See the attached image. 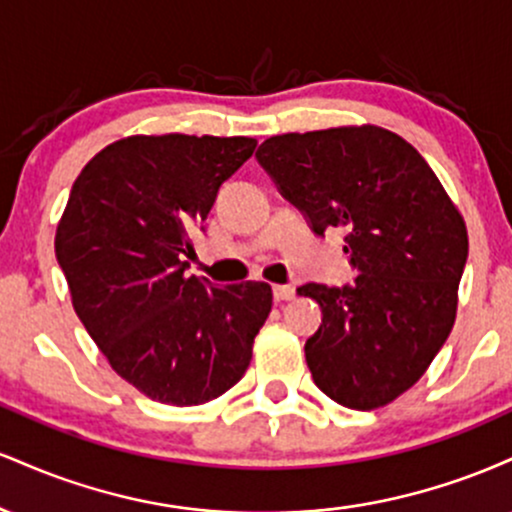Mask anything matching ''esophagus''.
Segmentation results:
<instances>
[{
  "mask_svg": "<svg viewBox=\"0 0 512 512\" xmlns=\"http://www.w3.org/2000/svg\"><path fill=\"white\" fill-rule=\"evenodd\" d=\"M274 301H291L293 293H296V289H293L291 284H279L274 286Z\"/></svg>",
  "mask_w": 512,
  "mask_h": 512,
  "instance_id": "obj_1",
  "label": "esophagus"
}]
</instances>
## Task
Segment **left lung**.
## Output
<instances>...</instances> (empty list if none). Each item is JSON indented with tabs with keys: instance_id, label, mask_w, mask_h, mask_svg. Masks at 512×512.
<instances>
[{
	"instance_id": "left-lung-1",
	"label": "left lung",
	"mask_w": 512,
	"mask_h": 512,
	"mask_svg": "<svg viewBox=\"0 0 512 512\" xmlns=\"http://www.w3.org/2000/svg\"><path fill=\"white\" fill-rule=\"evenodd\" d=\"M315 236L346 233L356 279L298 286L320 305L305 342L315 385L349 409L407 392L455 325L467 228L424 156L383 127L279 134L255 154Z\"/></svg>"
}]
</instances>
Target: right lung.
I'll return each instance as SVG.
<instances>
[{
    "mask_svg": "<svg viewBox=\"0 0 512 512\" xmlns=\"http://www.w3.org/2000/svg\"><path fill=\"white\" fill-rule=\"evenodd\" d=\"M250 137H127L81 170L55 236L79 320L120 378L192 407L245 375L272 310L264 281L187 276L190 231L252 156Z\"/></svg>",
    "mask_w": 512,
    "mask_h": 512,
    "instance_id": "obj_1",
    "label": "right lung"
}]
</instances>
